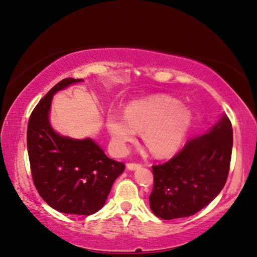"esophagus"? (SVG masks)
<instances>
[{"label":"esophagus","instance_id":"obj_1","mask_svg":"<svg viewBox=\"0 0 257 257\" xmlns=\"http://www.w3.org/2000/svg\"><path fill=\"white\" fill-rule=\"evenodd\" d=\"M126 167L128 168V170H137V168H140L141 167V164H138V163H128L127 165H126Z\"/></svg>","mask_w":257,"mask_h":257}]
</instances>
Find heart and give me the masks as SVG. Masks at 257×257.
<instances>
[{
  "label": "heart",
  "mask_w": 257,
  "mask_h": 257,
  "mask_svg": "<svg viewBox=\"0 0 257 257\" xmlns=\"http://www.w3.org/2000/svg\"><path fill=\"white\" fill-rule=\"evenodd\" d=\"M192 115L180 101L158 94L132 101L124 116L108 112L107 128L117 153L124 154L127 145L142 131V139L155 156H166L179 148L190 127Z\"/></svg>",
  "instance_id": "obj_1"
}]
</instances>
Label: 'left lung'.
<instances>
[{"label":"left lung","instance_id":"left-lung-1","mask_svg":"<svg viewBox=\"0 0 257 257\" xmlns=\"http://www.w3.org/2000/svg\"><path fill=\"white\" fill-rule=\"evenodd\" d=\"M232 145V125L223 115L173 158L154 165L149 203L155 215L162 220L188 217L211 203L228 179Z\"/></svg>","mask_w":257,"mask_h":257}]
</instances>
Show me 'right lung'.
Instances as JSON below:
<instances>
[{
  "mask_svg": "<svg viewBox=\"0 0 257 257\" xmlns=\"http://www.w3.org/2000/svg\"><path fill=\"white\" fill-rule=\"evenodd\" d=\"M82 81L62 79L40 100L28 120L27 149L34 184L45 203L61 213L91 215L102 208L125 165L91 139L59 136L50 125L53 94Z\"/></svg>",
  "mask_w": 257,
  "mask_h": 257,
  "instance_id": "add662e5",
  "label": "right lung"
}]
</instances>
